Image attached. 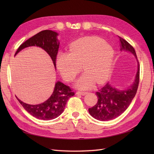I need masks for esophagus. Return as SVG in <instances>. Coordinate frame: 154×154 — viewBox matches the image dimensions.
<instances>
[{
    "mask_svg": "<svg viewBox=\"0 0 154 154\" xmlns=\"http://www.w3.org/2000/svg\"><path fill=\"white\" fill-rule=\"evenodd\" d=\"M87 93V92H85V91H77L76 92V94H81V95H85V94H86Z\"/></svg>",
    "mask_w": 154,
    "mask_h": 154,
    "instance_id": "1",
    "label": "esophagus"
}]
</instances>
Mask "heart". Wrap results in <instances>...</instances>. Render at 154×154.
Segmentation results:
<instances>
[{
    "instance_id": "obj_1",
    "label": "heart",
    "mask_w": 154,
    "mask_h": 154,
    "mask_svg": "<svg viewBox=\"0 0 154 154\" xmlns=\"http://www.w3.org/2000/svg\"><path fill=\"white\" fill-rule=\"evenodd\" d=\"M67 52H59L56 65L67 81L75 79L81 71H86L77 82L79 89L93 86L94 81L103 83L109 79L112 71L114 50L111 45L97 37H85L71 43Z\"/></svg>"
}]
</instances>
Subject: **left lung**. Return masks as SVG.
Here are the masks:
<instances>
[{"label":"left lung","instance_id":"left-lung-1","mask_svg":"<svg viewBox=\"0 0 154 154\" xmlns=\"http://www.w3.org/2000/svg\"><path fill=\"white\" fill-rule=\"evenodd\" d=\"M121 51L131 52L137 58L134 48L126 40L119 36ZM140 81V65L136 75L135 80L129 89L119 91L106 83L96 92L98 101L94 106L89 109L90 114L100 121H107L116 119L121 115L131 103L138 90Z\"/></svg>","mask_w":154,"mask_h":154}]
</instances>
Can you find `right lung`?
I'll list each match as a JSON object with an SVG mask.
<instances>
[{
  "instance_id": "add662e5",
  "label": "right lung",
  "mask_w": 154,
  "mask_h": 154,
  "mask_svg": "<svg viewBox=\"0 0 154 154\" xmlns=\"http://www.w3.org/2000/svg\"><path fill=\"white\" fill-rule=\"evenodd\" d=\"M57 34L51 30H45L39 32L22 43L15 55L28 46H38L50 55L54 66L56 67V57L60 43L57 40ZM75 94L73 89L60 81L56 83L51 97L43 103L32 105L23 103L17 98L19 103L31 115L38 119L49 120L58 117L64 110L67 100Z\"/></svg>"
}]
</instances>
